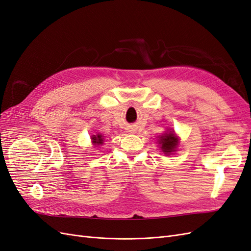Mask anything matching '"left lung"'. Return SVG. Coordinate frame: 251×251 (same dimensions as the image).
<instances>
[{"instance_id":"8db88e82","label":"left lung","mask_w":251,"mask_h":251,"mask_svg":"<svg viewBox=\"0 0 251 251\" xmlns=\"http://www.w3.org/2000/svg\"><path fill=\"white\" fill-rule=\"evenodd\" d=\"M160 144H161V149L164 153L170 154L171 151H173L175 150V148H176L177 139L172 132L166 133L160 138Z\"/></svg>"}]
</instances>
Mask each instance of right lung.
Instances as JSON below:
<instances>
[{"label": "right lung", "instance_id": "obj_1", "mask_svg": "<svg viewBox=\"0 0 251 251\" xmlns=\"http://www.w3.org/2000/svg\"><path fill=\"white\" fill-rule=\"evenodd\" d=\"M92 140H93V142L95 143V144H101L102 143V138H101V136L100 135H97V136H94V137L92 138Z\"/></svg>", "mask_w": 251, "mask_h": 251}]
</instances>
